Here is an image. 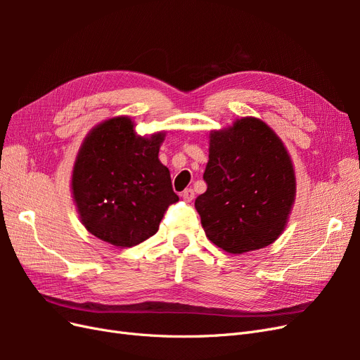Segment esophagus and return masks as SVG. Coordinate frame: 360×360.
<instances>
[{
    "instance_id": "34e87169",
    "label": "esophagus",
    "mask_w": 360,
    "mask_h": 360,
    "mask_svg": "<svg viewBox=\"0 0 360 360\" xmlns=\"http://www.w3.org/2000/svg\"><path fill=\"white\" fill-rule=\"evenodd\" d=\"M181 197H183V200L186 201V202H191L192 200H193V197H195V193H193V189H184L183 191V193H181Z\"/></svg>"
}]
</instances>
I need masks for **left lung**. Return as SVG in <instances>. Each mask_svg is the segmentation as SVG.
<instances>
[{
    "instance_id": "8db88e82",
    "label": "left lung",
    "mask_w": 360,
    "mask_h": 360,
    "mask_svg": "<svg viewBox=\"0 0 360 360\" xmlns=\"http://www.w3.org/2000/svg\"><path fill=\"white\" fill-rule=\"evenodd\" d=\"M209 138L207 191L195 200L207 238L236 255L271 245L296 200V172L284 143L255 117L237 118Z\"/></svg>"
}]
</instances>
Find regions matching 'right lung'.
I'll list each match as a JSON object with an SVG mask.
<instances>
[{
    "instance_id": "right-lung-1",
    "label": "right lung",
    "mask_w": 360,
    "mask_h": 360,
    "mask_svg": "<svg viewBox=\"0 0 360 360\" xmlns=\"http://www.w3.org/2000/svg\"><path fill=\"white\" fill-rule=\"evenodd\" d=\"M165 132L141 136L127 115L108 118L82 141L72 171V195L86 231L117 248L158 233L179 201L169 169L159 160Z\"/></svg>"
}]
</instances>
